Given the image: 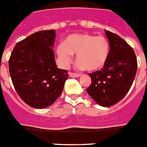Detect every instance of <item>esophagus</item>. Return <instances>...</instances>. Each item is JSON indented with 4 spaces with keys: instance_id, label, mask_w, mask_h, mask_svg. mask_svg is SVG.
<instances>
[{
    "instance_id": "1",
    "label": "esophagus",
    "mask_w": 147,
    "mask_h": 147,
    "mask_svg": "<svg viewBox=\"0 0 147 147\" xmlns=\"http://www.w3.org/2000/svg\"><path fill=\"white\" fill-rule=\"evenodd\" d=\"M69 76L71 77H80V74H75V73H69Z\"/></svg>"
}]
</instances>
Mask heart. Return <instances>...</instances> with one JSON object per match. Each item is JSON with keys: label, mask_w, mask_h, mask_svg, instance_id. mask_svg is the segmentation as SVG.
<instances>
[{"label": "heart", "mask_w": 147, "mask_h": 147, "mask_svg": "<svg viewBox=\"0 0 147 147\" xmlns=\"http://www.w3.org/2000/svg\"><path fill=\"white\" fill-rule=\"evenodd\" d=\"M110 45L105 37L90 34H73L65 39L64 45L57 47V55L61 67L67 68L77 55V66L80 70L97 71L106 64Z\"/></svg>", "instance_id": "heart-1"}]
</instances>
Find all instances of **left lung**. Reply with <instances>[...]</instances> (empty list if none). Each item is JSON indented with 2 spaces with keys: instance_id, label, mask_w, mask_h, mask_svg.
<instances>
[{
  "instance_id": "obj_1",
  "label": "left lung",
  "mask_w": 147,
  "mask_h": 147,
  "mask_svg": "<svg viewBox=\"0 0 147 147\" xmlns=\"http://www.w3.org/2000/svg\"><path fill=\"white\" fill-rule=\"evenodd\" d=\"M110 52L101 70L90 74L92 83L86 92L98 105L110 107L121 101L131 89L137 74V61L133 49L119 36L105 31Z\"/></svg>"
}]
</instances>
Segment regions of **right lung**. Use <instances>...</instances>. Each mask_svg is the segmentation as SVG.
Segmentation results:
<instances>
[{
	"instance_id": "right-lung-1",
	"label": "right lung",
	"mask_w": 147,
	"mask_h": 147,
	"mask_svg": "<svg viewBox=\"0 0 147 147\" xmlns=\"http://www.w3.org/2000/svg\"><path fill=\"white\" fill-rule=\"evenodd\" d=\"M55 30L32 34L16 43L9 71L16 92L28 105L45 109L57 100L67 80V71L57 67L53 47Z\"/></svg>"
}]
</instances>
